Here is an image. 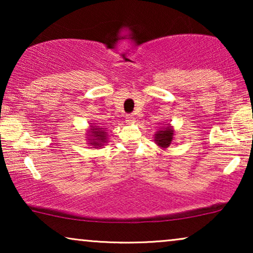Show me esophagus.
<instances>
[{
    "label": "esophagus",
    "mask_w": 253,
    "mask_h": 253,
    "mask_svg": "<svg viewBox=\"0 0 253 253\" xmlns=\"http://www.w3.org/2000/svg\"><path fill=\"white\" fill-rule=\"evenodd\" d=\"M126 120L127 123H133L134 122V115L133 114H127V115L126 116Z\"/></svg>",
    "instance_id": "34e87169"
}]
</instances>
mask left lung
I'll list each match as a JSON object with an SVG mask.
<instances>
[{
    "label": "left lung",
    "instance_id": "obj_1",
    "mask_svg": "<svg viewBox=\"0 0 253 253\" xmlns=\"http://www.w3.org/2000/svg\"><path fill=\"white\" fill-rule=\"evenodd\" d=\"M172 136H174V131H172L170 127H166L164 130L158 131V133L155 134L154 141L159 145V146L166 148L171 144Z\"/></svg>",
    "mask_w": 253,
    "mask_h": 253
}]
</instances>
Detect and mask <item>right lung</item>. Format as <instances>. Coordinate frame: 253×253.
Masks as SVG:
<instances>
[{"instance_id": "1", "label": "right lung", "mask_w": 253, "mask_h": 253, "mask_svg": "<svg viewBox=\"0 0 253 253\" xmlns=\"http://www.w3.org/2000/svg\"><path fill=\"white\" fill-rule=\"evenodd\" d=\"M89 137H92V139H89V144L93 146L101 147L102 143H106V132L101 127H93Z\"/></svg>"}]
</instances>
